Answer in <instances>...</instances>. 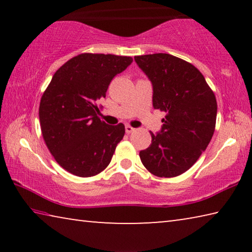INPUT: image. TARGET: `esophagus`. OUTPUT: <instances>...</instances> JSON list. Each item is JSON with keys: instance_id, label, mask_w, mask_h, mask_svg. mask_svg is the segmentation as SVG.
<instances>
[{"instance_id": "34e87169", "label": "esophagus", "mask_w": 252, "mask_h": 252, "mask_svg": "<svg viewBox=\"0 0 252 252\" xmlns=\"http://www.w3.org/2000/svg\"><path fill=\"white\" fill-rule=\"evenodd\" d=\"M134 130H135L134 127H132L130 126H126V133H132V132H133Z\"/></svg>"}]
</instances>
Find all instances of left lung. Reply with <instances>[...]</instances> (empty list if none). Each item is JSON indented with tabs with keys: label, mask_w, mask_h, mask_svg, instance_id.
I'll return each mask as SVG.
<instances>
[{
	"label": "left lung",
	"mask_w": 252,
	"mask_h": 252,
	"mask_svg": "<svg viewBox=\"0 0 252 252\" xmlns=\"http://www.w3.org/2000/svg\"><path fill=\"white\" fill-rule=\"evenodd\" d=\"M152 84V105L165 112L161 129L151 132L140 159L157 177L180 176L195 163L215 132L217 100L197 67L171 54L134 57Z\"/></svg>",
	"instance_id": "1"
}]
</instances>
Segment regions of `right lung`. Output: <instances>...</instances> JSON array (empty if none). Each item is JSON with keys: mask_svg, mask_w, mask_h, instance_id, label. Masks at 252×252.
I'll return each instance as SVG.
<instances>
[{"mask_svg": "<svg viewBox=\"0 0 252 252\" xmlns=\"http://www.w3.org/2000/svg\"><path fill=\"white\" fill-rule=\"evenodd\" d=\"M132 61L112 54H80L55 72L42 95L39 118L46 147L74 176L92 177L103 171L123 139L125 126L101 121L96 102Z\"/></svg>", "mask_w": 252, "mask_h": 252, "instance_id": "obj_1", "label": "right lung"}]
</instances>
